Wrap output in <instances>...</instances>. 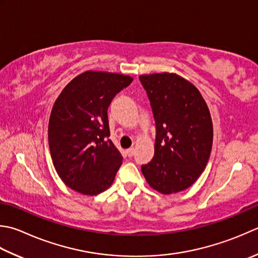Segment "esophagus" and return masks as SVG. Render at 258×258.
<instances>
[{"instance_id":"obj_1","label":"esophagus","mask_w":258,"mask_h":258,"mask_svg":"<svg viewBox=\"0 0 258 258\" xmlns=\"http://www.w3.org/2000/svg\"><path fill=\"white\" fill-rule=\"evenodd\" d=\"M134 153H135L134 148H131V149H128V150H126V154H127L128 158H132V156L134 155Z\"/></svg>"}]
</instances>
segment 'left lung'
Wrapping results in <instances>:
<instances>
[{
	"label": "left lung",
	"mask_w": 258,
	"mask_h": 258,
	"mask_svg": "<svg viewBox=\"0 0 258 258\" xmlns=\"http://www.w3.org/2000/svg\"><path fill=\"white\" fill-rule=\"evenodd\" d=\"M155 120L154 156L141 166L152 188L163 195L192 185L208 163L213 120L200 92L175 74L140 76Z\"/></svg>",
	"instance_id": "1"
}]
</instances>
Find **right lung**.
I'll use <instances>...</instances> for the list:
<instances>
[{
  "label": "right lung",
  "mask_w": 258,
  "mask_h": 258,
  "mask_svg": "<svg viewBox=\"0 0 258 258\" xmlns=\"http://www.w3.org/2000/svg\"><path fill=\"white\" fill-rule=\"evenodd\" d=\"M132 82L130 76L89 70L75 77L55 99L49 148L55 171L70 189L96 196L112 185L123 156L109 140L107 109Z\"/></svg>",
  "instance_id": "1"
}]
</instances>
